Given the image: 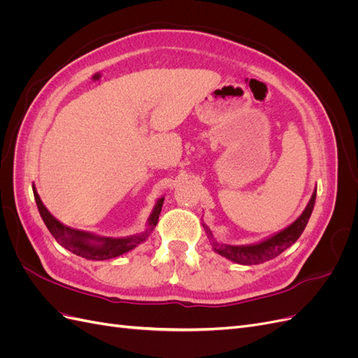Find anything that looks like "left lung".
<instances>
[{
	"label": "left lung",
	"instance_id": "1",
	"mask_svg": "<svg viewBox=\"0 0 358 358\" xmlns=\"http://www.w3.org/2000/svg\"><path fill=\"white\" fill-rule=\"evenodd\" d=\"M315 197H317V189H313L312 197H310L309 203L306 204L305 210L301 212V215L294 222L285 227L284 230H280V231L268 236V237H266V239L255 242V243H249V245L221 243L215 239L208 225L203 224V227L206 230V234H208V237H209L213 251L216 254H220L237 264H245V266L259 264V263L268 262V259L278 257L280 252H284L287 248L296 243V241L301 236L303 230H305V227L310 218L312 210H313V204H315Z\"/></svg>",
	"mask_w": 358,
	"mask_h": 358
}]
</instances>
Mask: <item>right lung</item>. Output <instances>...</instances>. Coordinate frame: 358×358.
<instances>
[{"label":"right lung","mask_w":358,"mask_h":358,"mask_svg":"<svg viewBox=\"0 0 358 358\" xmlns=\"http://www.w3.org/2000/svg\"><path fill=\"white\" fill-rule=\"evenodd\" d=\"M32 191H34V199H36L41 220L45 221L48 230L53 237H55L57 242L61 246L69 249L70 252L86 259H92V262L116 258L128 251H131V249H134L140 243L146 242L150 233H152L155 229L162 203H164V197H159L157 200L152 212L149 215L148 227L143 233L127 236V237H104V236H96L90 231L76 230L69 225H64L46 209V206L43 204L34 183H32Z\"/></svg>","instance_id":"right-lung-1"}]
</instances>
